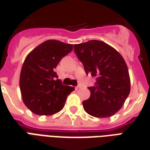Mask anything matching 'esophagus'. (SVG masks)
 Returning <instances> with one entry per match:
<instances>
[{"instance_id":"1","label":"esophagus","mask_w":150,"mask_h":150,"mask_svg":"<svg viewBox=\"0 0 150 150\" xmlns=\"http://www.w3.org/2000/svg\"><path fill=\"white\" fill-rule=\"evenodd\" d=\"M79 88H80V85H78L77 87H75V90H78Z\"/></svg>"}]
</instances>
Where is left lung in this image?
Masks as SVG:
<instances>
[{
    "label": "left lung",
    "instance_id": "8db88e82",
    "mask_svg": "<svg viewBox=\"0 0 150 150\" xmlns=\"http://www.w3.org/2000/svg\"><path fill=\"white\" fill-rule=\"evenodd\" d=\"M75 53L86 74L96 77L88 89L90 97L83 101L88 115L107 118L121 109L131 89L128 69L122 55L106 43L97 40L75 45Z\"/></svg>",
    "mask_w": 150,
    "mask_h": 150
}]
</instances>
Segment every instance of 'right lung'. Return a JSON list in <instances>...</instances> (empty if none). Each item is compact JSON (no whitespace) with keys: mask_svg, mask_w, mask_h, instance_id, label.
Returning a JSON list of instances; mask_svg holds the SVG:
<instances>
[{"mask_svg":"<svg viewBox=\"0 0 150 150\" xmlns=\"http://www.w3.org/2000/svg\"><path fill=\"white\" fill-rule=\"evenodd\" d=\"M72 50L73 45L49 40L28 53L21 70L19 87L23 103L32 113L52 115L64 107L75 88L62 84L54 69Z\"/></svg>","mask_w":150,"mask_h":150,"instance_id":"add662e5","label":"right lung"}]
</instances>
